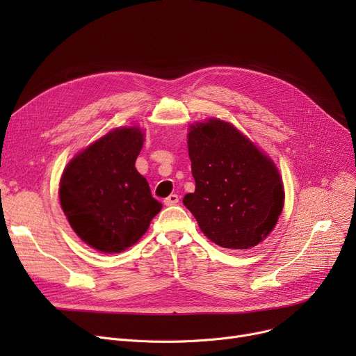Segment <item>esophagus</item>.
Wrapping results in <instances>:
<instances>
[{"label": "esophagus", "instance_id": "obj_1", "mask_svg": "<svg viewBox=\"0 0 356 356\" xmlns=\"http://www.w3.org/2000/svg\"><path fill=\"white\" fill-rule=\"evenodd\" d=\"M177 203H179V196L177 195H170V196L164 199L165 207H173V204H177Z\"/></svg>", "mask_w": 356, "mask_h": 356}]
</instances>
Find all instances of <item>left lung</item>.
<instances>
[{
	"label": "left lung",
	"mask_w": 356,
	"mask_h": 356,
	"mask_svg": "<svg viewBox=\"0 0 356 356\" xmlns=\"http://www.w3.org/2000/svg\"><path fill=\"white\" fill-rule=\"evenodd\" d=\"M193 193L183 197L216 245L248 250L275 227L284 191L273 160L229 122H197L188 134Z\"/></svg>",
	"instance_id": "left-lung-1"
}]
</instances>
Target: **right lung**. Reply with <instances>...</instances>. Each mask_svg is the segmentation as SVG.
Masks as SVG:
<instances>
[{
  "label": "right lung",
  "instance_id": "obj_1",
  "mask_svg": "<svg viewBox=\"0 0 356 356\" xmlns=\"http://www.w3.org/2000/svg\"><path fill=\"white\" fill-rule=\"evenodd\" d=\"M144 134L138 127L109 131L65 168L59 197L72 229L101 252H121L145 234L161 211L136 168Z\"/></svg>",
  "mask_w": 356,
  "mask_h": 356
}]
</instances>
